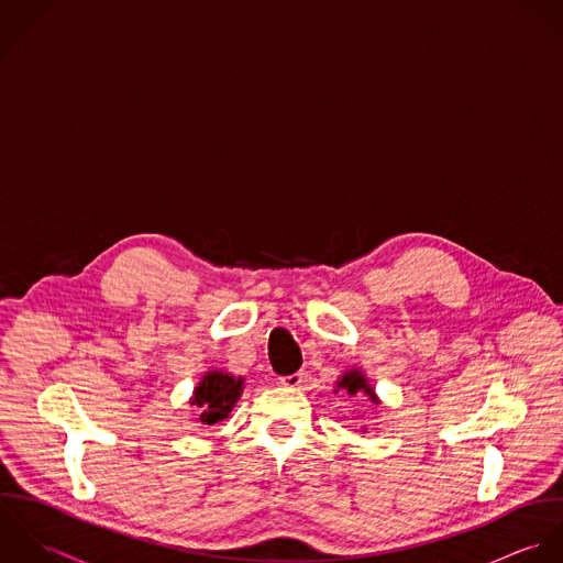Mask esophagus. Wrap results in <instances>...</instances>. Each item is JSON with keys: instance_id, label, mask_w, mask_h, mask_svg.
Instances as JSON below:
<instances>
[{"instance_id": "obj_1", "label": "esophagus", "mask_w": 563, "mask_h": 563, "mask_svg": "<svg viewBox=\"0 0 563 563\" xmlns=\"http://www.w3.org/2000/svg\"><path fill=\"white\" fill-rule=\"evenodd\" d=\"M302 378H305V374H302V372H296V374L283 376V378H280V385H283V387H289V389H296V387H300Z\"/></svg>"}]
</instances>
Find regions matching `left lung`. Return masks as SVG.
<instances>
[{
	"label": "left lung",
	"mask_w": 563,
	"mask_h": 563,
	"mask_svg": "<svg viewBox=\"0 0 563 563\" xmlns=\"http://www.w3.org/2000/svg\"><path fill=\"white\" fill-rule=\"evenodd\" d=\"M339 389L347 391L350 396L365 394L372 402L378 405V398H376V394H374V387L367 385V378H365L363 372H358V369H347V372H343V376L338 380V389H335V391H339Z\"/></svg>",
	"instance_id": "1"
}]
</instances>
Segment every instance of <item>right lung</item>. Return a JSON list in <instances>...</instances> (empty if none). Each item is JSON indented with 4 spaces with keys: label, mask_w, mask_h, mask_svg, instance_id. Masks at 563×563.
<instances>
[{
    "label": "right lung",
    "mask_w": 563,
    "mask_h": 563,
    "mask_svg": "<svg viewBox=\"0 0 563 563\" xmlns=\"http://www.w3.org/2000/svg\"><path fill=\"white\" fill-rule=\"evenodd\" d=\"M243 391V378H234L228 372L220 369H211L202 376V380L198 383L191 405L202 409L200 422L202 424H218L228 418V413L232 411V407L236 405L239 396Z\"/></svg>",
    "instance_id": "right-lung-1"
}]
</instances>
